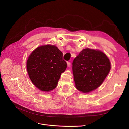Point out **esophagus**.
Instances as JSON below:
<instances>
[{
	"mask_svg": "<svg viewBox=\"0 0 129 129\" xmlns=\"http://www.w3.org/2000/svg\"><path fill=\"white\" fill-rule=\"evenodd\" d=\"M71 62H69V61H68V62H67V66H68V67H71Z\"/></svg>",
	"mask_w": 129,
	"mask_h": 129,
	"instance_id": "34e87169",
	"label": "esophagus"
}]
</instances>
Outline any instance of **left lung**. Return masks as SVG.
Masks as SVG:
<instances>
[{
  "instance_id": "1",
  "label": "left lung",
  "mask_w": 129,
  "mask_h": 129,
  "mask_svg": "<svg viewBox=\"0 0 129 129\" xmlns=\"http://www.w3.org/2000/svg\"><path fill=\"white\" fill-rule=\"evenodd\" d=\"M72 64L76 88L83 92L100 86L111 68L110 62L104 53L89 48L82 50Z\"/></svg>"
}]
</instances>
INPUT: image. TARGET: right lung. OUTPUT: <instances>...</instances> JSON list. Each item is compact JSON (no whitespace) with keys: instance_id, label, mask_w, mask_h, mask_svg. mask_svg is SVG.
Listing matches in <instances>:
<instances>
[{"instance_id":"obj_1","label":"right lung","mask_w":129,"mask_h":129,"mask_svg":"<svg viewBox=\"0 0 129 129\" xmlns=\"http://www.w3.org/2000/svg\"><path fill=\"white\" fill-rule=\"evenodd\" d=\"M63 54L54 45L39 47L27 61L29 77L36 87L43 91L55 89L62 73L67 68Z\"/></svg>"}]
</instances>
